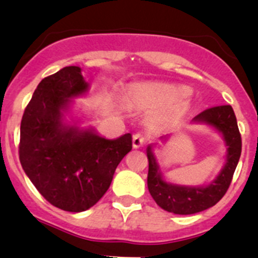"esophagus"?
<instances>
[{"label": "esophagus", "instance_id": "34e87169", "mask_svg": "<svg viewBox=\"0 0 258 258\" xmlns=\"http://www.w3.org/2000/svg\"><path fill=\"white\" fill-rule=\"evenodd\" d=\"M145 144H146V137H145L144 135L136 134L134 136V139H132V146H134L135 149H140V147L144 146Z\"/></svg>", "mask_w": 258, "mask_h": 258}]
</instances>
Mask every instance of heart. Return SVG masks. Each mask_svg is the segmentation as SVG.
Wrapping results in <instances>:
<instances>
[{
    "mask_svg": "<svg viewBox=\"0 0 258 258\" xmlns=\"http://www.w3.org/2000/svg\"><path fill=\"white\" fill-rule=\"evenodd\" d=\"M187 89L165 82H142L127 88V103L134 108L152 109L149 119L156 126H170L190 111Z\"/></svg>",
    "mask_w": 258,
    "mask_h": 258,
    "instance_id": "heart-1",
    "label": "heart"
}]
</instances>
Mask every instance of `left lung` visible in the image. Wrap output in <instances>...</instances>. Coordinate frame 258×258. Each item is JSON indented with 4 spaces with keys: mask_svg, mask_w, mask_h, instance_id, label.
<instances>
[{
    "mask_svg": "<svg viewBox=\"0 0 258 258\" xmlns=\"http://www.w3.org/2000/svg\"><path fill=\"white\" fill-rule=\"evenodd\" d=\"M194 123H206L223 136L227 146V159L218 176L203 186H185L172 184L162 177L152 146L147 147L149 174L147 187L159 207L174 214H194L216 206L228 190L242 151V140L237 118L231 106H218L206 109L192 118Z\"/></svg>",
    "mask_w": 258,
    "mask_h": 258,
    "instance_id": "8db88e82",
    "label": "left lung"
}]
</instances>
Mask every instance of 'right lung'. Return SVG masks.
<instances>
[{
	"mask_svg": "<svg viewBox=\"0 0 258 258\" xmlns=\"http://www.w3.org/2000/svg\"><path fill=\"white\" fill-rule=\"evenodd\" d=\"M88 89L79 67L60 69L40 82L20 127L24 171L50 204L74 213L106 194L116 167L132 150L131 134L107 140L93 128L67 123L72 98Z\"/></svg>",
	"mask_w": 258,
	"mask_h": 258,
	"instance_id": "add662e5",
	"label": "right lung"
}]
</instances>
